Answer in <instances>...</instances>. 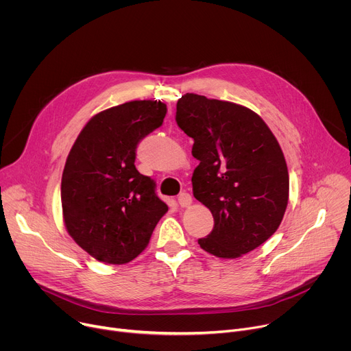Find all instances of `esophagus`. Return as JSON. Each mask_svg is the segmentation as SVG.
<instances>
[{"instance_id": "34e87169", "label": "esophagus", "mask_w": 351, "mask_h": 351, "mask_svg": "<svg viewBox=\"0 0 351 351\" xmlns=\"http://www.w3.org/2000/svg\"><path fill=\"white\" fill-rule=\"evenodd\" d=\"M177 199H178V205L181 208H186V206H190L193 204V198L188 193H181Z\"/></svg>"}]
</instances>
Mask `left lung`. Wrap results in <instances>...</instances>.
I'll return each instance as SVG.
<instances>
[{"instance_id": "obj_1", "label": "left lung", "mask_w": 351, "mask_h": 351, "mask_svg": "<svg viewBox=\"0 0 351 351\" xmlns=\"http://www.w3.org/2000/svg\"><path fill=\"white\" fill-rule=\"evenodd\" d=\"M176 121L194 139L193 193L215 222L198 245L221 258L254 250L288 205V169L273 132L243 105L190 93L178 99Z\"/></svg>"}]
</instances>
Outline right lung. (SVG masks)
<instances>
[{"instance_id":"right-lung-1","label":"right lung","mask_w":351,"mask_h":351,"mask_svg":"<svg viewBox=\"0 0 351 351\" xmlns=\"http://www.w3.org/2000/svg\"><path fill=\"white\" fill-rule=\"evenodd\" d=\"M166 114V104L150 99L112 106L87 122L67 156L64 225L98 261L125 264L138 257L169 210L156 182L134 166L139 142L161 126Z\"/></svg>"}]
</instances>
